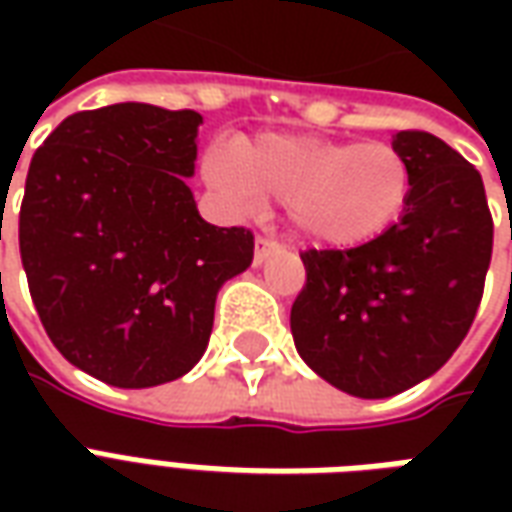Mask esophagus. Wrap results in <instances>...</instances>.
Here are the masks:
<instances>
[{
  "label": "esophagus",
  "instance_id": "esophagus-1",
  "mask_svg": "<svg viewBox=\"0 0 512 512\" xmlns=\"http://www.w3.org/2000/svg\"><path fill=\"white\" fill-rule=\"evenodd\" d=\"M279 249L277 241H271V238H257L255 241V266H263L268 260V255H274Z\"/></svg>",
  "mask_w": 512,
  "mask_h": 512
}]
</instances>
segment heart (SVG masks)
<instances>
[{
	"mask_svg": "<svg viewBox=\"0 0 512 512\" xmlns=\"http://www.w3.org/2000/svg\"><path fill=\"white\" fill-rule=\"evenodd\" d=\"M202 180L235 213L285 200L293 230L315 246L351 249L397 222L411 194V167L386 142H337L307 134L238 139L211 147Z\"/></svg>",
	"mask_w": 512,
	"mask_h": 512,
	"instance_id": "obj_1",
	"label": "heart"
}]
</instances>
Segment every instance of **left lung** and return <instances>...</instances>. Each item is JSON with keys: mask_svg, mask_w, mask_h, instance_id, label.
I'll return each mask as SVG.
<instances>
[{"mask_svg": "<svg viewBox=\"0 0 512 512\" xmlns=\"http://www.w3.org/2000/svg\"><path fill=\"white\" fill-rule=\"evenodd\" d=\"M411 167L400 219L354 249L304 252L307 285L290 332L307 365L378 400L439 370L472 326L494 246L483 178L439 136H392Z\"/></svg>", "mask_w": 512, "mask_h": 512, "instance_id": "8db88e82", "label": "left lung"}]
</instances>
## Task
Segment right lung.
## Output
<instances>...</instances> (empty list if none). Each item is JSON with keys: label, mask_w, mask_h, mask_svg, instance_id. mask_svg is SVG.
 <instances>
[{"label": "right lung", "mask_w": 512, "mask_h": 512, "mask_svg": "<svg viewBox=\"0 0 512 512\" xmlns=\"http://www.w3.org/2000/svg\"><path fill=\"white\" fill-rule=\"evenodd\" d=\"M202 115L150 104L76 112L29 164L18 246L43 329L71 365L120 389L186 376L208 348L216 293L255 238L197 211Z\"/></svg>", "instance_id": "add662e5"}]
</instances>
